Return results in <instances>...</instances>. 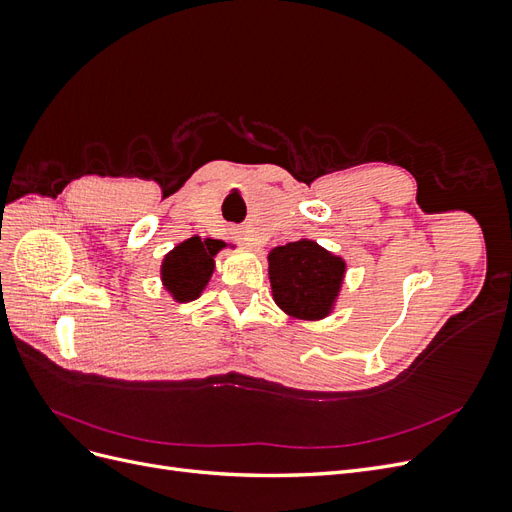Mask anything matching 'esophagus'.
<instances>
[{"label": "esophagus", "mask_w": 512, "mask_h": 512, "mask_svg": "<svg viewBox=\"0 0 512 512\" xmlns=\"http://www.w3.org/2000/svg\"><path fill=\"white\" fill-rule=\"evenodd\" d=\"M232 235H235V239H237L239 243H245V245H254V239H252V235H247V230L235 228V230H232Z\"/></svg>", "instance_id": "1"}]
</instances>
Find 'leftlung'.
Segmentation results:
<instances>
[{"mask_svg":"<svg viewBox=\"0 0 512 512\" xmlns=\"http://www.w3.org/2000/svg\"><path fill=\"white\" fill-rule=\"evenodd\" d=\"M344 271L342 258L309 239L280 245L269 254L273 299L301 320H318L331 312Z\"/></svg>","mask_w":512,"mask_h":512,"instance_id":"left-lung-1","label":"left lung"}]
</instances>
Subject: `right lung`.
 Segmentation results:
<instances>
[{"label":"right lung","mask_w":512,"mask_h":512,"mask_svg":"<svg viewBox=\"0 0 512 512\" xmlns=\"http://www.w3.org/2000/svg\"><path fill=\"white\" fill-rule=\"evenodd\" d=\"M224 247L218 239L192 237L179 243L162 262V280L177 301H194L213 273V256Z\"/></svg>","instance_id":"obj_1"}]
</instances>
